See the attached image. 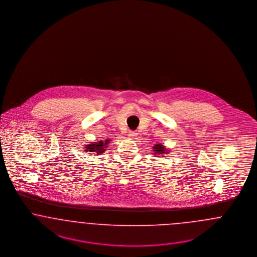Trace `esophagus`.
<instances>
[{
    "label": "esophagus",
    "instance_id": "1",
    "mask_svg": "<svg viewBox=\"0 0 257 257\" xmlns=\"http://www.w3.org/2000/svg\"><path fill=\"white\" fill-rule=\"evenodd\" d=\"M137 137H138V134L136 133V132H134V131H130L129 134H128V138H130V139H132V140H136Z\"/></svg>",
    "mask_w": 257,
    "mask_h": 257
}]
</instances>
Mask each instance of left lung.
I'll return each mask as SVG.
<instances>
[{
  "mask_svg": "<svg viewBox=\"0 0 257 257\" xmlns=\"http://www.w3.org/2000/svg\"><path fill=\"white\" fill-rule=\"evenodd\" d=\"M153 151L155 157H159V158H163L166 157V155L170 152V150H168L165 146V144H156L153 146Z\"/></svg>",
  "mask_w": 257,
  "mask_h": 257,
  "instance_id": "8db88e82",
  "label": "left lung"
}]
</instances>
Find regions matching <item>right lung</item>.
Segmentation results:
<instances>
[{"instance_id":"add662e5","label":"right lung","mask_w":257,"mask_h":257,"mask_svg":"<svg viewBox=\"0 0 257 257\" xmlns=\"http://www.w3.org/2000/svg\"><path fill=\"white\" fill-rule=\"evenodd\" d=\"M111 142V140L106 141H94L91 142L84 147V152H90L96 155H100L106 151V148L108 147V144Z\"/></svg>"}]
</instances>
